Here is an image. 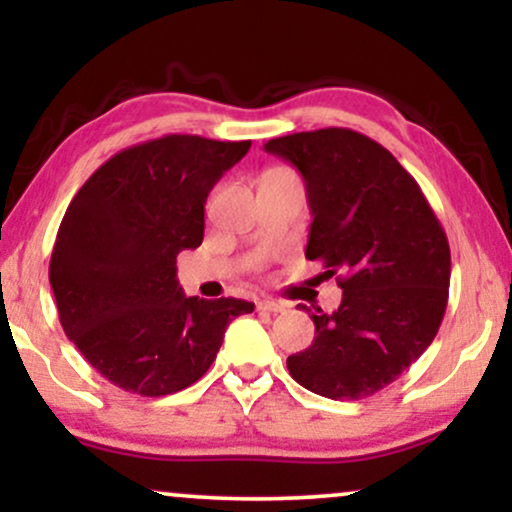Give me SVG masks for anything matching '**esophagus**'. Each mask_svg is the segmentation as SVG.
<instances>
[{
    "label": "esophagus",
    "instance_id": "34e87169",
    "mask_svg": "<svg viewBox=\"0 0 512 512\" xmlns=\"http://www.w3.org/2000/svg\"><path fill=\"white\" fill-rule=\"evenodd\" d=\"M258 310H261V312H282V310H286V305L279 303V300H261V303H258Z\"/></svg>",
    "mask_w": 512,
    "mask_h": 512
}]
</instances>
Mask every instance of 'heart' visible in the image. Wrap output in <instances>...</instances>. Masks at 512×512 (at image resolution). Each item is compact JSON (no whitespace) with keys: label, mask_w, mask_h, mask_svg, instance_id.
Segmentation results:
<instances>
[{"label":"heart","mask_w":512,"mask_h":512,"mask_svg":"<svg viewBox=\"0 0 512 512\" xmlns=\"http://www.w3.org/2000/svg\"><path fill=\"white\" fill-rule=\"evenodd\" d=\"M265 177H296V172L289 170V167H272V170L265 172Z\"/></svg>","instance_id":"b5f03b06"}]
</instances>
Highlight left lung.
I'll return each instance as SVG.
<instances>
[{"label": "left lung", "instance_id": "8db88e82", "mask_svg": "<svg viewBox=\"0 0 512 512\" xmlns=\"http://www.w3.org/2000/svg\"><path fill=\"white\" fill-rule=\"evenodd\" d=\"M265 151L303 174L314 216L305 256L342 289L333 314L312 312V345L286 368L333 401L373 396L436 338L450 296L445 230L412 174L361 132H296Z\"/></svg>", "mask_w": 512, "mask_h": 512}]
</instances>
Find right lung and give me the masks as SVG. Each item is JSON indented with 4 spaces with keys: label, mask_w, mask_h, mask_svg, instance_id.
I'll list each match as a JSON object with an SVG mask.
<instances>
[{
    "label": "right lung",
    "mask_w": 512,
    "mask_h": 512,
    "mask_svg": "<svg viewBox=\"0 0 512 512\" xmlns=\"http://www.w3.org/2000/svg\"><path fill=\"white\" fill-rule=\"evenodd\" d=\"M251 142L165 135L118 151L69 202L48 279L67 338L118 389L158 398L212 366L254 303L186 298L177 256L198 249L205 202Z\"/></svg>",
    "instance_id": "right-lung-1"
}]
</instances>
